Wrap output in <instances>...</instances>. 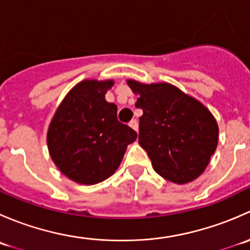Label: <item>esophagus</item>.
Returning <instances> with one entry per match:
<instances>
[{"label":"esophagus","mask_w":250,"mask_h":250,"mask_svg":"<svg viewBox=\"0 0 250 250\" xmlns=\"http://www.w3.org/2000/svg\"><path fill=\"white\" fill-rule=\"evenodd\" d=\"M129 125L133 128V129L135 130V132H138V121L137 120H132V121H130Z\"/></svg>","instance_id":"obj_1"}]
</instances>
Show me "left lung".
Returning <instances> with one entry per match:
<instances>
[{
  "label": "left lung",
  "mask_w": 250,
  "mask_h": 250,
  "mask_svg": "<svg viewBox=\"0 0 250 250\" xmlns=\"http://www.w3.org/2000/svg\"><path fill=\"white\" fill-rule=\"evenodd\" d=\"M139 118V144L155 172L176 184L195 180L218 145V125L200 102L169 83L143 84L129 80Z\"/></svg>",
  "instance_id": "obj_1"
}]
</instances>
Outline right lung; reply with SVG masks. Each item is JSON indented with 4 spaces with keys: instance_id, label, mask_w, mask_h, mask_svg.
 Here are the masks:
<instances>
[{
    "instance_id": "add662e5",
    "label": "right lung",
    "mask_w": 250,
    "mask_h": 250,
    "mask_svg": "<svg viewBox=\"0 0 250 250\" xmlns=\"http://www.w3.org/2000/svg\"><path fill=\"white\" fill-rule=\"evenodd\" d=\"M112 81H83L58 107L48 129L52 160L67 178L94 185L115 173L128 144L138 134L117 120V106L105 100Z\"/></svg>"
}]
</instances>
